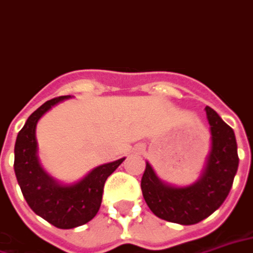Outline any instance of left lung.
Masks as SVG:
<instances>
[{
  "instance_id": "left-lung-1",
  "label": "left lung",
  "mask_w": 253,
  "mask_h": 253,
  "mask_svg": "<svg viewBox=\"0 0 253 253\" xmlns=\"http://www.w3.org/2000/svg\"><path fill=\"white\" fill-rule=\"evenodd\" d=\"M210 128V151L200 178L185 186L160 179L147 162L141 191L151 211L162 220L194 225L208 218L228 197L239 167L233 129L209 106L205 108Z\"/></svg>"
}]
</instances>
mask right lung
Here are the masks:
<instances>
[{"instance_id": "add662e5", "label": "right lung", "mask_w": 253, "mask_h": 253, "mask_svg": "<svg viewBox=\"0 0 253 253\" xmlns=\"http://www.w3.org/2000/svg\"><path fill=\"white\" fill-rule=\"evenodd\" d=\"M71 95L47 101L36 109L18 132L14 145V172L29 208L60 229H73L93 220L102 202L104 185L125 158L94 167L75 182H62L40 163L36 125L44 114Z\"/></svg>"}]
</instances>
